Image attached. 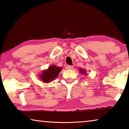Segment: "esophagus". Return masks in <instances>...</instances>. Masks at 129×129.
I'll return each mask as SVG.
<instances>
[{
    "label": "esophagus",
    "instance_id": "1",
    "mask_svg": "<svg viewBox=\"0 0 129 129\" xmlns=\"http://www.w3.org/2000/svg\"><path fill=\"white\" fill-rule=\"evenodd\" d=\"M66 69H72L73 68V66H70V65H68V66H66Z\"/></svg>",
    "mask_w": 129,
    "mask_h": 129
}]
</instances>
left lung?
I'll return each mask as SVG.
<instances>
[{"label": "left lung", "instance_id": "1", "mask_svg": "<svg viewBox=\"0 0 129 129\" xmlns=\"http://www.w3.org/2000/svg\"><path fill=\"white\" fill-rule=\"evenodd\" d=\"M79 71H80V72H81V74H83V75H85V74H87L86 71H85L84 69H81V68H80Z\"/></svg>", "mask_w": 129, "mask_h": 129}]
</instances>
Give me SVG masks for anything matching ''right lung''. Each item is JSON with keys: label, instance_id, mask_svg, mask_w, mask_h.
<instances>
[{"label": "right lung", "instance_id": "right-lung-1", "mask_svg": "<svg viewBox=\"0 0 129 129\" xmlns=\"http://www.w3.org/2000/svg\"><path fill=\"white\" fill-rule=\"evenodd\" d=\"M61 70V67H57L56 65L50 66L47 69L43 70L42 73L39 76V77L43 82L49 83L57 77Z\"/></svg>", "mask_w": 129, "mask_h": 129}]
</instances>
